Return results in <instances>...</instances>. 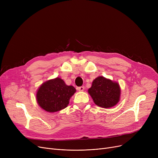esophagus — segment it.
Listing matches in <instances>:
<instances>
[{"mask_svg":"<svg viewBox=\"0 0 158 158\" xmlns=\"http://www.w3.org/2000/svg\"><path fill=\"white\" fill-rule=\"evenodd\" d=\"M77 89L79 91V92H83V91L85 90V86H82L78 87V88H77Z\"/></svg>","mask_w":158,"mask_h":158,"instance_id":"34e87169","label":"esophagus"}]
</instances>
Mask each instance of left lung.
Returning a JSON list of instances; mask_svg holds the SVG:
<instances>
[{"instance_id":"8db88e82","label":"left lung","mask_w":158,"mask_h":158,"mask_svg":"<svg viewBox=\"0 0 158 158\" xmlns=\"http://www.w3.org/2000/svg\"><path fill=\"white\" fill-rule=\"evenodd\" d=\"M88 93L96 105L110 108L119 102L120 88L118 82L99 76L92 82Z\"/></svg>"}]
</instances>
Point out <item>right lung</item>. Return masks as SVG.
<instances>
[{
	"instance_id": "add662e5",
	"label": "right lung",
	"mask_w": 158,
	"mask_h": 158,
	"mask_svg": "<svg viewBox=\"0 0 158 158\" xmlns=\"http://www.w3.org/2000/svg\"><path fill=\"white\" fill-rule=\"evenodd\" d=\"M76 92L73 86L66 85L63 80L57 77L44 82L40 86L36 101L43 110L53 113L67 107L70 98Z\"/></svg>"
}]
</instances>
